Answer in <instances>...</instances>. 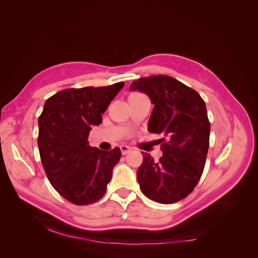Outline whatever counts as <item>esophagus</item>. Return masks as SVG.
<instances>
[{"mask_svg":"<svg viewBox=\"0 0 258 258\" xmlns=\"http://www.w3.org/2000/svg\"><path fill=\"white\" fill-rule=\"evenodd\" d=\"M120 151L122 155H127L131 151V148L127 145H120Z\"/></svg>","mask_w":258,"mask_h":258,"instance_id":"34e87169","label":"esophagus"}]
</instances>
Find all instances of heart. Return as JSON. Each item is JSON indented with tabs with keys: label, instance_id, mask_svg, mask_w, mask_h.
<instances>
[{
	"label": "heart",
	"instance_id": "1",
	"mask_svg": "<svg viewBox=\"0 0 258 258\" xmlns=\"http://www.w3.org/2000/svg\"><path fill=\"white\" fill-rule=\"evenodd\" d=\"M136 95H139V93H132V95H131V96H136Z\"/></svg>",
	"mask_w": 258,
	"mask_h": 258
}]
</instances>
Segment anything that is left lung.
Here are the masks:
<instances>
[{"mask_svg":"<svg viewBox=\"0 0 258 258\" xmlns=\"http://www.w3.org/2000/svg\"><path fill=\"white\" fill-rule=\"evenodd\" d=\"M129 89L151 99L154 108L148 131L167 139L158 161L142 153L143 162L137 171L140 188L156 202L174 204L194 190L205 168L210 138L206 103L198 92L166 75L143 77Z\"/></svg>","mask_w":258,"mask_h":258,"instance_id":"1","label":"left lung"}]
</instances>
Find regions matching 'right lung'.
<instances>
[{
  "instance_id": "add662e5",
  "label": "right lung",
  "mask_w": 258,
  "mask_h": 258,
  "mask_svg": "<svg viewBox=\"0 0 258 258\" xmlns=\"http://www.w3.org/2000/svg\"><path fill=\"white\" fill-rule=\"evenodd\" d=\"M123 85L64 89L44 104L37 139L42 165L53 188L74 205L102 198L120 159L118 147L107 152L91 147L88 136Z\"/></svg>"
}]
</instances>
